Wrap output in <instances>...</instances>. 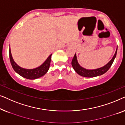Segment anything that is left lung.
Segmentation results:
<instances>
[{"label":"left lung","instance_id":"obj_1","mask_svg":"<svg viewBox=\"0 0 125 125\" xmlns=\"http://www.w3.org/2000/svg\"><path fill=\"white\" fill-rule=\"evenodd\" d=\"M117 47L115 55H114L113 58H112V59L109 61V62L107 63L106 65H105L104 66L94 70L86 69V68H84L83 67L80 66V64H79V63L78 62V59H77L76 54H75L74 57H73L71 62L72 66H73V69H74L75 72L82 76L86 77V78H93V77L100 76V75H101L104 74V73H105L109 69L110 67L112 66V64H113V63L114 62V60H115L116 55H117Z\"/></svg>","mask_w":125,"mask_h":125}]
</instances>
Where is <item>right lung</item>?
Listing matches in <instances>:
<instances>
[{"mask_svg":"<svg viewBox=\"0 0 125 125\" xmlns=\"http://www.w3.org/2000/svg\"><path fill=\"white\" fill-rule=\"evenodd\" d=\"M52 55V54H50L46 59V60L38 67L33 68V69H26V68L21 67L15 63L12 58L10 47V59L12 68H13L16 73H17L19 75L24 78L28 79H36L39 78L40 77L43 76L46 73L49 69V67H50Z\"/></svg>","mask_w":125,"mask_h":125,"instance_id":"add662e5","label":"right lung"}]
</instances>
